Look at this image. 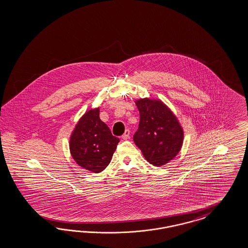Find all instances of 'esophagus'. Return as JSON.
<instances>
[{
  "label": "esophagus",
  "instance_id": "esophagus-1",
  "mask_svg": "<svg viewBox=\"0 0 248 248\" xmlns=\"http://www.w3.org/2000/svg\"><path fill=\"white\" fill-rule=\"evenodd\" d=\"M122 138H123L124 140H127V139H129V138H130V130H129V129H127V130H125L124 134V135H123V136H122Z\"/></svg>",
  "mask_w": 248,
  "mask_h": 248
}]
</instances>
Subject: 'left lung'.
Segmentation results:
<instances>
[{
  "mask_svg": "<svg viewBox=\"0 0 248 248\" xmlns=\"http://www.w3.org/2000/svg\"><path fill=\"white\" fill-rule=\"evenodd\" d=\"M140 113L139 127L134 142L151 165L163 166L180 152L184 130L176 116L158 99L135 101Z\"/></svg>",
  "mask_w": 248,
  "mask_h": 248,
  "instance_id": "1",
  "label": "left lung"
}]
</instances>
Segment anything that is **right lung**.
Instances as JSON below:
<instances>
[{"label":"right lung","instance_id":"1","mask_svg":"<svg viewBox=\"0 0 248 248\" xmlns=\"http://www.w3.org/2000/svg\"><path fill=\"white\" fill-rule=\"evenodd\" d=\"M99 113V107L87 111L70 137V152L76 164L95 173L104 171L110 164L120 141L100 119Z\"/></svg>","mask_w":248,"mask_h":248}]
</instances>
